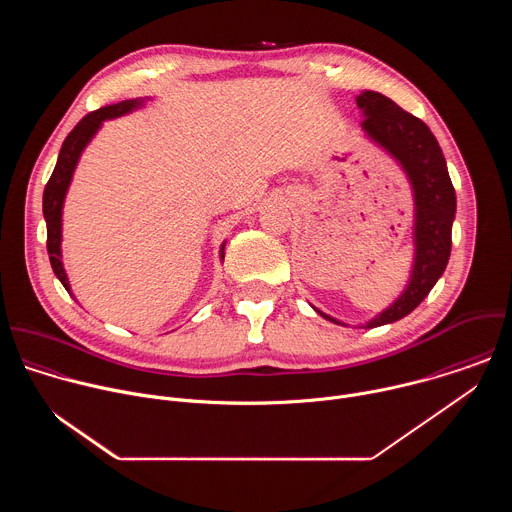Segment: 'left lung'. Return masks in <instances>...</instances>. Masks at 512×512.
I'll return each instance as SVG.
<instances>
[{
	"label": "left lung",
	"instance_id": "8db88e82",
	"mask_svg": "<svg viewBox=\"0 0 512 512\" xmlns=\"http://www.w3.org/2000/svg\"><path fill=\"white\" fill-rule=\"evenodd\" d=\"M356 105L364 117L360 123L364 135L403 168L415 202L411 275L401 296L373 320L362 324V328H377L411 314L446 271L452 251L456 190L440 143L421 119L377 91H362L356 97ZM314 310L322 318L346 326L322 310Z\"/></svg>",
	"mask_w": 512,
	"mask_h": 512
}]
</instances>
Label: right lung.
Masks as SVG:
<instances>
[{
  "instance_id": "add662e5",
  "label": "right lung",
  "mask_w": 512,
  "mask_h": 512,
  "mask_svg": "<svg viewBox=\"0 0 512 512\" xmlns=\"http://www.w3.org/2000/svg\"><path fill=\"white\" fill-rule=\"evenodd\" d=\"M145 99H129V101H121L117 105H107L101 107L93 113H89L87 117H83L77 127L72 129L64 143L60 148L54 172L44 188V196H42V212H44V221H46V233H48V255H50V265L56 273V277L60 279V283L66 287V291L70 294V283L62 265V208H64V198L68 192V186L72 182V174L77 170V164L85 152L87 145L91 143V139L95 137V133L101 129L103 121L107 119H115L121 115H127L139 107H143ZM221 259H225V243L221 247Z\"/></svg>"
}]
</instances>
